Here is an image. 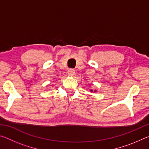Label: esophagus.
I'll list each match as a JSON object with an SVG mask.
<instances>
[{
	"mask_svg": "<svg viewBox=\"0 0 149 149\" xmlns=\"http://www.w3.org/2000/svg\"><path fill=\"white\" fill-rule=\"evenodd\" d=\"M68 74L70 76H74L75 74V72L74 69H69L68 70Z\"/></svg>",
	"mask_w": 149,
	"mask_h": 149,
	"instance_id": "obj_1",
	"label": "esophagus"
}]
</instances>
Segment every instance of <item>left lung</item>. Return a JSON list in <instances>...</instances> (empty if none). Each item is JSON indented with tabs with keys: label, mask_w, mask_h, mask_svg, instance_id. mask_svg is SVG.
<instances>
[{
	"label": "left lung",
	"mask_w": 149,
	"mask_h": 149,
	"mask_svg": "<svg viewBox=\"0 0 149 149\" xmlns=\"http://www.w3.org/2000/svg\"><path fill=\"white\" fill-rule=\"evenodd\" d=\"M90 91H91V92H93V89H90ZM94 92H95H95H97V90H96V89H95V90H94Z\"/></svg>",
	"instance_id": "left-lung-1"
}]
</instances>
